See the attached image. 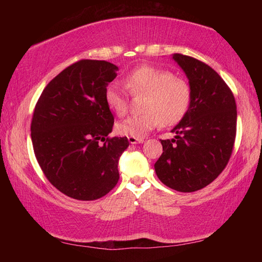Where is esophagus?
<instances>
[{"mask_svg":"<svg viewBox=\"0 0 262 262\" xmlns=\"http://www.w3.org/2000/svg\"><path fill=\"white\" fill-rule=\"evenodd\" d=\"M128 141H129L130 144H136V143H143L144 139H137V137L129 136L128 137Z\"/></svg>","mask_w":262,"mask_h":262,"instance_id":"34e87169","label":"esophagus"}]
</instances>
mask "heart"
Here are the masks:
<instances>
[{
  "label": "heart",
  "instance_id": "b5f03b06",
  "mask_svg": "<svg viewBox=\"0 0 262 262\" xmlns=\"http://www.w3.org/2000/svg\"><path fill=\"white\" fill-rule=\"evenodd\" d=\"M126 88L132 95H145L141 110L144 113L129 115L115 125L118 134L143 137L159 126H172L181 120L187 112L190 101V89L184 79L161 68L143 66L126 77ZM105 100L118 115L126 113L128 96L117 83L106 88Z\"/></svg>",
  "mask_w": 262,
  "mask_h": 262
}]
</instances>
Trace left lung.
<instances>
[{
  "label": "left lung",
  "mask_w": 262,
  "mask_h": 262,
  "mask_svg": "<svg viewBox=\"0 0 262 262\" xmlns=\"http://www.w3.org/2000/svg\"><path fill=\"white\" fill-rule=\"evenodd\" d=\"M188 78L190 101L187 112L172 133L162 140L163 154L155 171L164 185L183 193L212 183L232 154L237 106L231 90L209 66L194 57L172 55Z\"/></svg>",
  "instance_id": "1"
}]
</instances>
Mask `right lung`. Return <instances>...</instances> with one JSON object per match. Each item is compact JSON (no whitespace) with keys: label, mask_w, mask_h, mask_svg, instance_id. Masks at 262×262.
<instances>
[{"label":"right lung","mask_w":262,"mask_h":262,"mask_svg":"<svg viewBox=\"0 0 262 262\" xmlns=\"http://www.w3.org/2000/svg\"><path fill=\"white\" fill-rule=\"evenodd\" d=\"M118 70L107 61H78L47 84L35 105V158L50 183L76 200H97L119 180V158L129 142L108 136L114 118L105 100Z\"/></svg>","instance_id":"1"}]
</instances>
